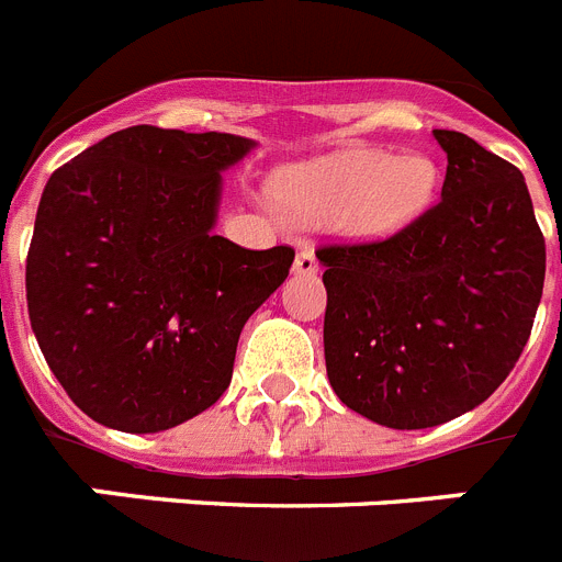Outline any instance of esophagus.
Masks as SVG:
<instances>
[{
  "label": "esophagus",
  "mask_w": 562,
  "mask_h": 562,
  "mask_svg": "<svg viewBox=\"0 0 562 562\" xmlns=\"http://www.w3.org/2000/svg\"><path fill=\"white\" fill-rule=\"evenodd\" d=\"M292 272L295 276H315L317 272V258L310 247H301L295 256V265H292Z\"/></svg>",
  "instance_id": "obj_1"
}]
</instances>
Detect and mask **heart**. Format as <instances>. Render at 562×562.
Instances as JSON below:
<instances>
[{
    "label": "heart",
    "instance_id": "heart-1",
    "mask_svg": "<svg viewBox=\"0 0 562 562\" xmlns=\"http://www.w3.org/2000/svg\"><path fill=\"white\" fill-rule=\"evenodd\" d=\"M439 171L425 154L346 148L276 173L270 196L286 222L324 227L340 222L362 238L400 233L428 211Z\"/></svg>",
    "mask_w": 562,
    "mask_h": 562
}]
</instances>
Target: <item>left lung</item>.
I'll list each match as a JSON object with an SVG mask.
<instances>
[{
    "mask_svg": "<svg viewBox=\"0 0 562 562\" xmlns=\"http://www.w3.org/2000/svg\"><path fill=\"white\" fill-rule=\"evenodd\" d=\"M439 205L371 245L317 250L324 351L346 408L394 430L473 411L515 369L535 324L546 241L524 173L461 132Z\"/></svg>",
    "mask_w": 562,
    "mask_h": 562,
    "instance_id": "8db88e82",
    "label": "left lung"
}]
</instances>
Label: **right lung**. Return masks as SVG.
Wrapping results in <instances>:
<instances>
[{"label": "right lung", "instance_id": "add662e5", "mask_svg": "<svg viewBox=\"0 0 562 562\" xmlns=\"http://www.w3.org/2000/svg\"><path fill=\"white\" fill-rule=\"evenodd\" d=\"M256 140L132 126L47 180L27 252V312L49 371L89 419L160 434L231 385L247 317L292 247L213 236L222 173Z\"/></svg>", "mask_w": 562, "mask_h": 562}]
</instances>
